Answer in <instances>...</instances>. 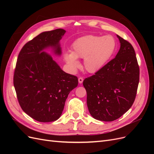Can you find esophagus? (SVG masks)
<instances>
[{
	"label": "esophagus",
	"mask_w": 154,
	"mask_h": 154,
	"mask_svg": "<svg viewBox=\"0 0 154 154\" xmlns=\"http://www.w3.org/2000/svg\"><path fill=\"white\" fill-rule=\"evenodd\" d=\"M83 82V78L82 77H80L78 78V82L80 83H82Z\"/></svg>",
	"instance_id": "obj_1"
}]
</instances>
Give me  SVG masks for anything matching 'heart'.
I'll list each match as a JSON object with an SVG mask.
<instances>
[{
	"label": "heart",
	"mask_w": 154,
	"mask_h": 154,
	"mask_svg": "<svg viewBox=\"0 0 154 154\" xmlns=\"http://www.w3.org/2000/svg\"><path fill=\"white\" fill-rule=\"evenodd\" d=\"M116 48L117 42L112 35H87L74 42L71 53L65 54L64 60L74 71L80 67L77 58H84L85 69L89 72H96L112 57Z\"/></svg>",
	"instance_id": "obj_1"
}]
</instances>
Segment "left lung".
Masks as SVG:
<instances>
[{"label": "left lung", "instance_id": "obj_1", "mask_svg": "<svg viewBox=\"0 0 154 154\" xmlns=\"http://www.w3.org/2000/svg\"><path fill=\"white\" fill-rule=\"evenodd\" d=\"M121 46L116 57L83 82L93 118L112 122L128 111L136 98L139 67L132 44L117 35Z\"/></svg>", "mask_w": 154, "mask_h": 154}]
</instances>
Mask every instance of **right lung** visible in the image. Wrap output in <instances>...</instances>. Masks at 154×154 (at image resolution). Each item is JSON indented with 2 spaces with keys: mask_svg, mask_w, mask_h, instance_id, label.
I'll use <instances>...</instances> for the list:
<instances>
[{
  "mask_svg": "<svg viewBox=\"0 0 154 154\" xmlns=\"http://www.w3.org/2000/svg\"><path fill=\"white\" fill-rule=\"evenodd\" d=\"M65 32L62 29L42 32L23 46L17 58L13 85L18 103L40 122L57 120L69 92L78 84L77 76L63 71L43 51L51 46L56 54H61L59 41Z\"/></svg>",
  "mask_w": 154,
  "mask_h": 154,
  "instance_id": "obj_1",
  "label": "right lung"
}]
</instances>
